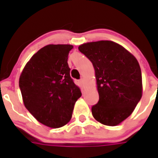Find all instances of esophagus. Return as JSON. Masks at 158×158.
Masks as SVG:
<instances>
[{"label": "esophagus", "mask_w": 158, "mask_h": 158, "mask_svg": "<svg viewBox=\"0 0 158 158\" xmlns=\"http://www.w3.org/2000/svg\"><path fill=\"white\" fill-rule=\"evenodd\" d=\"M79 84H80V85L81 86L82 88H85V80H84L83 78H81L80 81H79Z\"/></svg>", "instance_id": "obj_1"}]
</instances>
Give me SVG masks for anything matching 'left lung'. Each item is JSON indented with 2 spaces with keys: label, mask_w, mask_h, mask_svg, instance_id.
I'll use <instances>...</instances> for the list:
<instances>
[{
  "label": "left lung",
  "mask_w": 158,
  "mask_h": 158,
  "mask_svg": "<svg viewBox=\"0 0 158 158\" xmlns=\"http://www.w3.org/2000/svg\"><path fill=\"white\" fill-rule=\"evenodd\" d=\"M93 63L99 101L92 107L98 122L116 126L133 112L142 98V72L136 58L122 46L98 41L78 47Z\"/></svg>",
  "instance_id": "8db88e82"
}]
</instances>
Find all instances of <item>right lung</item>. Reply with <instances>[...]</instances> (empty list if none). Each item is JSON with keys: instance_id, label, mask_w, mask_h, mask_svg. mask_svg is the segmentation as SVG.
<instances>
[{"instance_id": "obj_1", "label": "right lung", "mask_w": 158, "mask_h": 158, "mask_svg": "<svg viewBox=\"0 0 158 158\" xmlns=\"http://www.w3.org/2000/svg\"><path fill=\"white\" fill-rule=\"evenodd\" d=\"M72 45H47L35 54L19 77L23 104L39 122L58 128L69 122L81 96L70 77L68 55Z\"/></svg>"}]
</instances>
